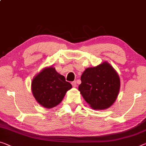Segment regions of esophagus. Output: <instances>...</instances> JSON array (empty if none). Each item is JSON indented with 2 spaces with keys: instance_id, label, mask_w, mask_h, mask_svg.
<instances>
[{
  "instance_id": "esophagus-1",
  "label": "esophagus",
  "mask_w": 146,
  "mask_h": 146,
  "mask_svg": "<svg viewBox=\"0 0 146 146\" xmlns=\"http://www.w3.org/2000/svg\"><path fill=\"white\" fill-rule=\"evenodd\" d=\"M71 84H72V86L74 87H77V84H76V82H72Z\"/></svg>"
}]
</instances>
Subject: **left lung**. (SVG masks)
Listing matches in <instances>:
<instances>
[{
	"label": "left lung",
	"instance_id": "left-lung-1",
	"mask_svg": "<svg viewBox=\"0 0 146 146\" xmlns=\"http://www.w3.org/2000/svg\"><path fill=\"white\" fill-rule=\"evenodd\" d=\"M81 81L78 89L92 108H108L117 98L120 88L119 77L108 62L86 68Z\"/></svg>",
	"mask_w": 146,
	"mask_h": 146
}]
</instances>
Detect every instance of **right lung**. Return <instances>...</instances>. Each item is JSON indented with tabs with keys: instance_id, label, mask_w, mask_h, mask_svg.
Listing matches in <instances>:
<instances>
[{
	"instance_id": "1",
	"label": "right lung",
	"mask_w": 146,
	"mask_h": 146,
	"mask_svg": "<svg viewBox=\"0 0 146 146\" xmlns=\"http://www.w3.org/2000/svg\"><path fill=\"white\" fill-rule=\"evenodd\" d=\"M72 85L55 68H45L33 79L32 92L36 101L47 108L59 104Z\"/></svg>"
}]
</instances>
